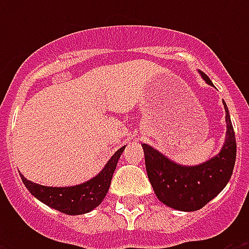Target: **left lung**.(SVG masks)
Segmentation results:
<instances>
[{
	"label": "left lung",
	"mask_w": 249,
	"mask_h": 249,
	"mask_svg": "<svg viewBox=\"0 0 249 249\" xmlns=\"http://www.w3.org/2000/svg\"><path fill=\"white\" fill-rule=\"evenodd\" d=\"M199 73L213 86L204 72ZM222 103L226 112V138L221 151L212 159L199 165H181L151 146L142 144L148 179L163 204L182 212H194L214 199L228 185L235 165L236 142L228 106L224 101Z\"/></svg>",
	"instance_id": "obj_1"
}]
</instances>
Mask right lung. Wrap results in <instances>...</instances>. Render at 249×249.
I'll use <instances>...</instances> for the list:
<instances>
[{
	"instance_id": "1",
	"label": "right lung",
	"mask_w": 249,
	"mask_h": 249,
	"mask_svg": "<svg viewBox=\"0 0 249 249\" xmlns=\"http://www.w3.org/2000/svg\"><path fill=\"white\" fill-rule=\"evenodd\" d=\"M124 148L125 146L119 148L95 177L80 185L52 187V186H42L28 181L23 174H20V178L29 193L50 208L71 216L84 214L97 208L105 199L111 185L112 174L116 169L117 161L120 159Z\"/></svg>"
}]
</instances>
